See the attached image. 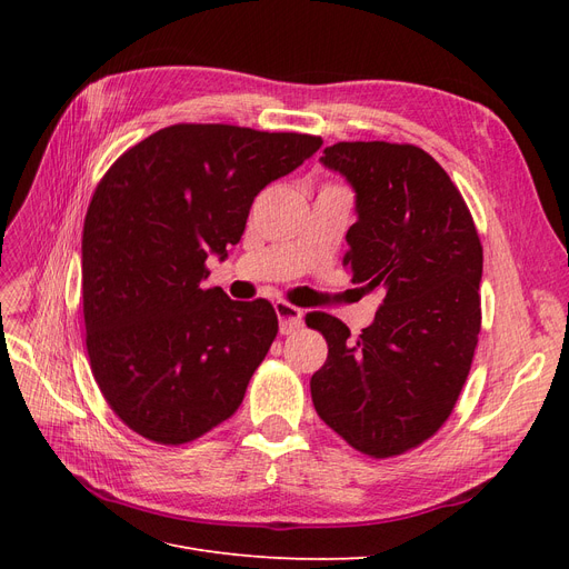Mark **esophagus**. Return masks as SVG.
<instances>
[{"label": "esophagus", "instance_id": "34e87169", "mask_svg": "<svg viewBox=\"0 0 569 569\" xmlns=\"http://www.w3.org/2000/svg\"><path fill=\"white\" fill-rule=\"evenodd\" d=\"M274 313L280 318V332L282 335H291L297 332L299 327L303 325V311L297 306H291L287 301H278L274 303Z\"/></svg>", "mask_w": 569, "mask_h": 569}]
</instances>
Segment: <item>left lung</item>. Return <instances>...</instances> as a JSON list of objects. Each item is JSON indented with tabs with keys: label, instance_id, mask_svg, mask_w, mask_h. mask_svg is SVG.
Returning <instances> with one entry per match:
<instances>
[{
	"label": "left lung",
	"instance_id": "1",
	"mask_svg": "<svg viewBox=\"0 0 569 569\" xmlns=\"http://www.w3.org/2000/svg\"><path fill=\"white\" fill-rule=\"evenodd\" d=\"M356 192L347 232L360 289H385L358 339L339 318L308 313L327 341L311 396L327 427L372 458L416 449L449 420L481 327V242L468 203L427 151L337 142L322 151Z\"/></svg>",
	"mask_w": 569,
	"mask_h": 569
}]
</instances>
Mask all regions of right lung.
Segmentation results:
<instances>
[{
    "mask_svg": "<svg viewBox=\"0 0 569 569\" xmlns=\"http://www.w3.org/2000/svg\"><path fill=\"white\" fill-rule=\"evenodd\" d=\"M322 140L178 123L128 149L82 228V316L94 380L132 432L180 446L226 422L261 366L278 316L209 289L206 258L242 239L266 184Z\"/></svg>",
    "mask_w": 569,
    "mask_h": 569,
    "instance_id": "right-lung-1",
    "label": "right lung"
}]
</instances>
